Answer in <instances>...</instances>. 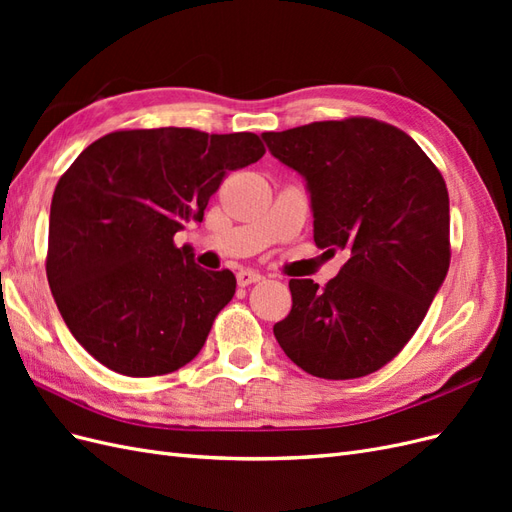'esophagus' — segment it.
Instances as JSON below:
<instances>
[{
    "mask_svg": "<svg viewBox=\"0 0 512 512\" xmlns=\"http://www.w3.org/2000/svg\"><path fill=\"white\" fill-rule=\"evenodd\" d=\"M262 280V275L260 273H256V271H239L237 273V282H239V286H250V284H256V282H260Z\"/></svg>",
    "mask_w": 512,
    "mask_h": 512,
    "instance_id": "1",
    "label": "esophagus"
}]
</instances>
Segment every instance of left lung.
I'll return each mask as SVG.
<instances>
[{
	"label": "left lung",
	"instance_id": "1",
	"mask_svg": "<svg viewBox=\"0 0 512 512\" xmlns=\"http://www.w3.org/2000/svg\"><path fill=\"white\" fill-rule=\"evenodd\" d=\"M262 138L305 177L316 245L350 252L324 288L290 280L292 309L273 327L277 344L316 378L374 374L421 327L451 265L444 177L404 130L371 117Z\"/></svg>",
	"mask_w": 512,
	"mask_h": 512
}]
</instances>
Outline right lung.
Returning <instances> with one entry per match:
<instances>
[{
  "instance_id": "1",
  "label": "right lung",
  "mask_w": 512,
  "mask_h": 512,
  "mask_svg": "<svg viewBox=\"0 0 512 512\" xmlns=\"http://www.w3.org/2000/svg\"><path fill=\"white\" fill-rule=\"evenodd\" d=\"M252 132L117 130L91 143L59 177L51 203L46 277L61 318L117 374H173L205 346L237 288L175 245L203 222L230 170L265 156Z\"/></svg>"
}]
</instances>
